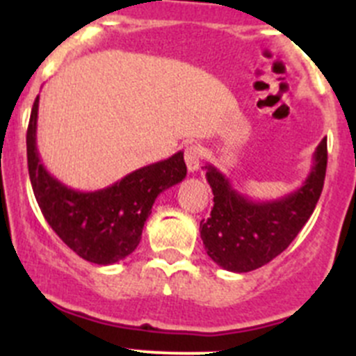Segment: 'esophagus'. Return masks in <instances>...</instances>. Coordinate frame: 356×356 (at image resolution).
Segmentation results:
<instances>
[{
  "label": "esophagus",
  "mask_w": 356,
  "mask_h": 356,
  "mask_svg": "<svg viewBox=\"0 0 356 356\" xmlns=\"http://www.w3.org/2000/svg\"><path fill=\"white\" fill-rule=\"evenodd\" d=\"M184 160L188 165L189 172H196L200 168V160H201V149L196 145L186 146L184 152Z\"/></svg>",
  "instance_id": "obj_1"
}]
</instances>
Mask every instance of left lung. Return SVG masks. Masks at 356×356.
Instances as JSON below:
<instances>
[{"label": "left lung", "instance_id": "obj_1", "mask_svg": "<svg viewBox=\"0 0 356 356\" xmlns=\"http://www.w3.org/2000/svg\"><path fill=\"white\" fill-rule=\"evenodd\" d=\"M207 181L213 191V208L200 222L208 257L229 272H251L274 260L303 229L324 188L327 139L314 153V165L296 191L272 201H253L232 188L231 181L207 163Z\"/></svg>", "mask_w": 356, "mask_h": 356}]
</instances>
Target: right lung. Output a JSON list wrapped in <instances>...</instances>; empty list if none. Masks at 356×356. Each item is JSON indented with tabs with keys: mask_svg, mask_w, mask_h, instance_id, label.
Returning <instances> with one entry per match:
<instances>
[{
	"mask_svg": "<svg viewBox=\"0 0 356 356\" xmlns=\"http://www.w3.org/2000/svg\"><path fill=\"white\" fill-rule=\"evenodd\" d=\"M39 96L27 129V165L42 215L65 245L84 260L110 265L124 260L141 241L156 196L186 177L184 153L146 165L98 191H77L53 177L39 158Z\"/></svg>",
	"mask_w": 356,
	"mask_h": 356,
	"instance_id": "right-lung-1",
	"label": "right lung"
}]
</instances>
